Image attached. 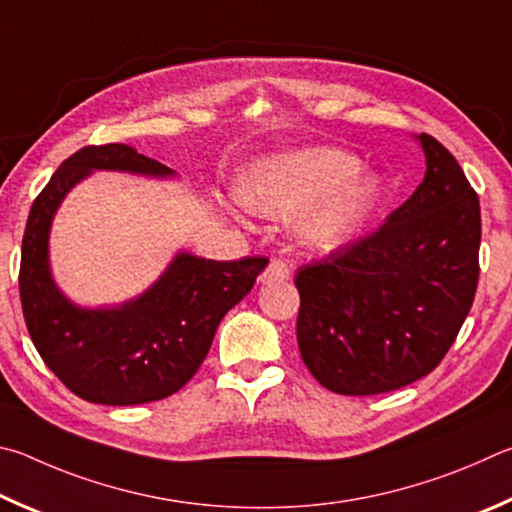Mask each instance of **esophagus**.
Returning a JSON list of instances; mask_svg holds the SVG:
<instances>
[{
	"label": "esophagus",
	"mask_w": 512,
	"mask_h": 512,
	"mask_svg": "<svg viewBox=\"0 0 512 512\" xmlns=\"http://www.w3.org/2000/svg\"><path fill=\"white\" fill-rule=\"evenodd\" d=\"M290 279V265L283 261V258H274V261L267 265V270L261 276V283H283Z\"/></svg>",
	"instance_id": "esophagus-1"
}]
</instances>
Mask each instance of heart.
Wrapping results in <instances>:
<instances>
[{"label":"heart","mask_w":512,"mask_h":512,"mask_svg":"<svg viewBox=\"0 0 512 512\" xmlns=\"http://www.w3.org/2000/svg\"><path fill=\"white\" fill-rule=\"evenodd\" d=\"M360 159L337 148H306L265 157L249 168L240 184L247 209L270 218L299 222L301 238L312 247L333 249L353 236L380 195L375 175H355Z\"/></svg>","instance_id":"b5f03b06"}]
</instances>
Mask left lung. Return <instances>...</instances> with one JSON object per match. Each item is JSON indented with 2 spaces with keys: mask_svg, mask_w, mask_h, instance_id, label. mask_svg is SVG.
Segmentation results:
<instances>
[{
  "mask_svg": "<svg viewBox=\"0 0 512 512\" xmlns=\"http://www.w3.org/2000/svg\"><path fill=\"white\" fill-rule=\"evenodd\" d=\"M416 139L427 170L414 195L369 236L294 276L301 357L342 396L396 391L432 373L477 292L479 197L441 141Z\"/></svg>",
  "mask_w": 512,
  "mask_h": 512,
  "instance_id": "left-lung-1",
  "label": "left lung"
}]
</instances>
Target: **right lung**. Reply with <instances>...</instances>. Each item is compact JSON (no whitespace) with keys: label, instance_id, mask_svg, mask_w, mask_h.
<instances>
[{"label":"right lung","instance_id":"add662e5","mask_svg":"<svg viewBox=\"0 0 512 512\" xmlns=\"http://www.w3.org/2000/svg\"><path fill=\"white\" fill-rule=\"evenodd\" d=\"M92 170L175 175L125 143L85 146L62 161L26 220L22 312L44 364L71 393L96 405H143L173 396L193 378L222 317L247 297L270 261H206L179 251L141 297L119 308H78L53 283L49 229L65 195Z\"/></svg>","mask_w":512,"mask_h":512}]
</instances>
